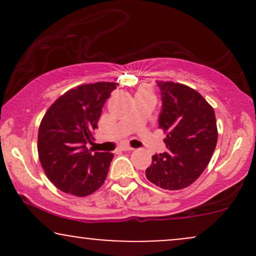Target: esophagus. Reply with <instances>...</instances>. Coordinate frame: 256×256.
<instances>
[{"mask_svg":"<svg viewBox=\"0 0 256 256\" xmlns=\"http://www.w3.org/2000/svg\"><path fill=\"white\" fill-rule=\"evenodd\" d=\"M119 150L131 152V150H134V148H131V146H119Z\"/></svg>","mask_w":256,"mask_h":256,"instance_id":"1","label":"esophagus"}]
</instances>
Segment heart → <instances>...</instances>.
<instances>
[{
	"label": "heart",
	"instance_id": "b5f03b06",
	"mask_svg": "<svg viewBox=\"0 0 256 256\" xmlns=\"http://www.w3.org/2000/svg\"><path fill=\"white\" fill-rule=\"evenodd\" d=\"M143 91H148V90H146V89H140V92H143Z\"/></svg>",
	"mask_w": 256,
	"mask_h": 256
}]
</instances>
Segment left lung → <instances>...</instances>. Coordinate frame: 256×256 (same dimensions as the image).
Returning <instances> with one entry per match:
<instances>
[{
	"label": "left lung",
	"instance_id": "8db88e82",
	"mask_svg": "<svg viewBox=\"0 0 256 256\" xmlns=\"http://www.w3.org/2000/svg\"><path fill=\"white\" fill-rule=\"evenodd\" d=\"M162 110L158 128L167 152L152 155L146 177L156 186L180 190L198 179L210 164L218 140L216 113L201 94L188 85L156 80Z\"/></svg>",
	"mask_w": 256,
	"mask_h": 256
}]
</instances>
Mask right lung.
I'll return each mask as SVG.
<instances>
[{
  "label": "right lung",
  "mask_w": 256,
  "mask_h": 256,
  "mask_svg": "<svg viewBox=\"0 0 256 256\" xmlns=\"http://www.w3.org/2000/svg\"><path fill=\"white\" fill-rule=\"evenodd\" d=\"M116 83L98 82L73 88L44 114L38 130V158L43 171L58 189L84 198L107 178L113 152H91L102 107Z\"/></svg>",
  "instance_id": "add662e5"
}]
</instances>
